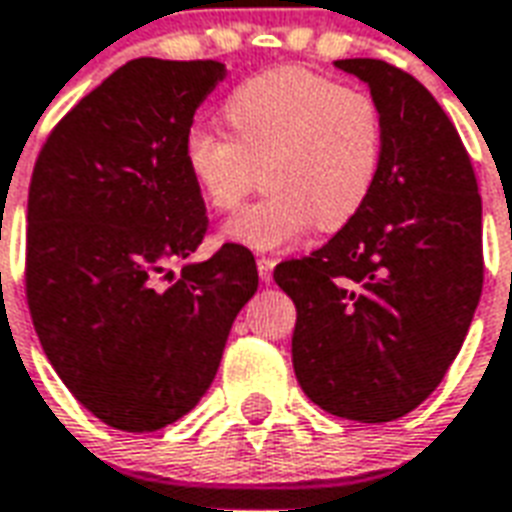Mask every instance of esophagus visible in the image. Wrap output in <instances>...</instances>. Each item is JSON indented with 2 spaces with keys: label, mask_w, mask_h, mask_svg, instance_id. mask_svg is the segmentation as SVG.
Returning <instances> with one entry per match:
<instances>
[{
  "label": "esophagus",
  "mask_w": 512,
  "mask_h": 512,
  "mask_svg": "<svg viewBox=\"0 0 512 512\" xmlns=\"http://www.w3.org/2000/svg\"><path fill=\"white\" fill-rule=\"evenodd\" d=\"M274 268H276V260L274 257H257V274H260V279H263V282H271V279H274Z\"/></svg>",
  "instance_id": "obj_1"
}]
</instances>
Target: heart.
<instances>
[{
	"mask_svg": "<svg viewBox=\"0 0 512 512\" xmlns=\"http://www.w3.org/2000/svg\"><path fill=\"white\" fill-rule=\"evenodd\" d=\"M227 135L192 127L184 168L211 211L230 214L257 187L263 198L225 225V238L276 252L320 230H342L372 200L385 157V121L361 89L301 67L246 78L222 102Z\"/></svg>",
	"mask_w": 512,
	"mask_h": 512,
	"instance_id": "1",
	"label": "heart"
}]
</instances>
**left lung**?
<instances>
[{
	"label": "left lung",
	"mask_w": 512,
	"mask_h": 512,
	"mask_svg": "<svg viewBox=\"0 0 512 512\" xmlns=\"http://www.w3.org/2000/svg\"><path fill=\"white\" fill-rule=\"evenodd\" d=\"M385 121L372 200L317 252L274 268L295 304L293 369L331 415L388 423L437 388L483 290V206L448 113L380 59H339Z\"/></svg>",
	"instance_id": "1"
}]
</instances>
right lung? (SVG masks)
Segmentation results:
<instances>
[{
  "label": "right lung",
  "instance_id": "obj_1",
  "mask_svg": "<svg viewBox=\"0 0 512 512\" xmlns=\"http://www.w3.org/2000/svg\"><path fill=\"white\" fill-rule=\"evenodd\" d=\"M225 75L214 59H132L56 124L34 165V331L70 393L113 429L157 431L187 415L257 293L255 257L238 244L162 285L170 263L189 260L206 236L184 138Z\"/></svg>",
  "mask_w": 512,
  "mask_h": 512
}]
</instances>
